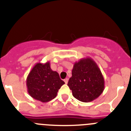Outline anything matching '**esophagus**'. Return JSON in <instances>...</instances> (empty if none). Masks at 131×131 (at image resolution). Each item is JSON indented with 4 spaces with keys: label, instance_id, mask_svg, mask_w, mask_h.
Segmentation results:
<instances>
[{
    "label": "esophagus",
    "instance_id": "34e87169",
    "mask_svg": "<svg viewBox=\"0 0 131 131\" xmlns=\"http://www.w3.org/2000/svg\"><path fill=\"white\" fill-rule=\"evenodd\" d=\"M64 82L66 84H67V83H68V78H66V79H64Z\"/></svg>",
    "mask_w": 131,
    "mask_h": 131
}]
</instances>
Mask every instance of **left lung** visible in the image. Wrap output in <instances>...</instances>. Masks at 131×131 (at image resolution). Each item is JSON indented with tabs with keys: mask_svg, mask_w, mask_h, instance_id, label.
Segmentation results:
<instances>
[{
	"mask_svg": "<svg viewBox=\"0 0 131 131\" xmlns=\"http://www.w3.org/2000/svg\"><path fill=\"white\" fill-rule=\"evenodd\" d=\"M68 85L74 98L82 102H89L103 93L105 82L96 63L87 57L74 63Z\"/></svg>",
	"mask_w": 131,
	"mask_h": 131,
	"instance_id": "obj_1",
	"label": "left lung"
}]
</instances>
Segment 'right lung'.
Listing matches in <instances>:
<instances>
[{"label":"right lung","mask_w":131,"mask_h":131,"mask_svg":"<svg viewBox=\"0 0 131 131\" xmlns=\"http://www.w3.org/2000/svg\"><path fill=\"white\" fill-rule=\"evenodd\" d=\"M65 83L57 71L51 69L50 62H38L34 66L26 79V86L29 95L42 102L54 99L58 89Z\"/></svg>","instance_id":"add662e5"}]
</instances>
